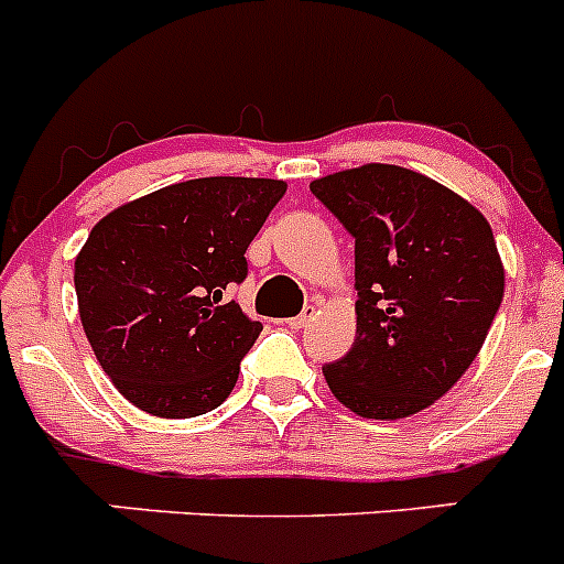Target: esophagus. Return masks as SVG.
Here are the masks:
<instances>
[{
    "mask_svg": "<svg viewBox=\"0 0 564 564\" xmlns=\"http://www.w3.org/2000/svg\"><path fill=\"white\" fill-rule=\"evenodd\" d=\"M313 318H315V307H304V313L296 315V318H291L288 324H291L293 329H304V326H307Z\"/></svg>",
    "mask_w": 564,
    "mask_h": 564,
    "instance_id": "esophagus-1",
    "label": "esophagus"
}]
</instances>
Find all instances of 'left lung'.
Wrapping results in <instances>:
<instances>
[{
    "label": "left lung",
    "instance_id": "left-lung-1",
    "mask_svg": "<svg viewBox=\"0 0 564 564\" xmlns=\"http://www.w3.org/2000/svg\"><path fill=\"white\" fill-rule=\"evenodd\" d=\"M354 238L357 337L324 366L359 417L395 421L459 382L503 299V262L487 218L446 185L388 163L310 182Z\"/></svg>",
    "mask_w": 564,
    "mask_h": 564
}]
</instances>
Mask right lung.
I'll return each mask as SVG.
<instances>
[{"mask_svg":"<svg viewBox=\"0 0 564 564\" xmlns=\"http://www.w3.org/2000/svg\"><path fill=\"white\" fill-rule=\"evenodd\" d=\"M282 180L202 176L107 213L74 260L79 321L99 366L138 410L196 417L216 410L260 337L227 288L285 196Z\"/></svg>","mask_w":564,"mask_h":564,"instance_id":"add662e5","label":"right lung"}]
</instances>
